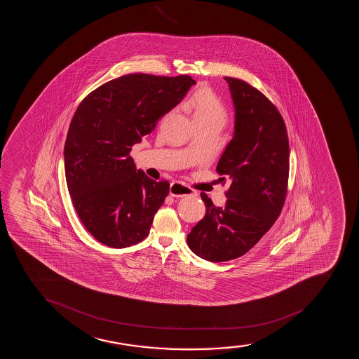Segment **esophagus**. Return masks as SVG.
Returning <instances> with one entry per match:
<instances>
[{"label": "esophagus", "mask_w": 359, "mask_h": 359, "mask_svg": "<svg viewBox=\"0 0 359 359\" xmlns=\"http://www.w3.org/2000/svg\"><path fill=\"white\" fill-rule=\"evenodd\" d=\"M195 191L190 189L188 187L183 186L180 182H173L170 186V195H172L175 198H184L189 195H194Z\"/></svg>", "instance_id": "obj_1"}]
</instances>
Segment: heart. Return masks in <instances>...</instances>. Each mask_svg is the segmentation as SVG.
<instances>
[{
	"mask_svg": "<svg viewBox=\"0 0 359 359\" xmlns=\"http://www.w3.org/2000/svg\"><path fill=\"white\" fill-rule=\"evenodd\" d=\"M188 103L193 107L195 121L219 120L223 123L226 122V107L208 87L198 88Z\"/></svg>",
	"mask_w": 359,
	"mask_h": 359,
	"instance_id": "1",
	"label": "heart"
}]
</instances>
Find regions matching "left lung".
<instances>
[{
  "mask_svg": "<svg viewBox=\"0 0 359 359\" xmlns=\"http://www.w3.org/2000/svg\"><path fill=\"white\" fill-rule=\"evenodd\" d=\"M235 105V133L217 172L231 182L227 201L215 207L205 193L206 215L187 242L203 260L224 262L244 255L280 215L289 181V137L276 105L241 79L225 76Z\"/></svg>",
  "mask_w": 359,
  "mask_h": 359,
  "instance_id": "8db88e82",
  "label": "left lung"
}]
</instances>
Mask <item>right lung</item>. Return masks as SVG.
<instances>
[{
  "instance_id": "right-lung-1",
  "label": "right lung",
  "mask_w": 359,
  "mask_h": 359,
  "mask_svg": "<svg viewBox=\"0 0 359 359\" xmlns=\"http://www.w3.org/2000/svg\"><path fill=\"white\" fill-rule=\"evenodd\" d=\"M194 83L189 75H123L76 109L65 144L67 187L81 223L100 243L130 247L149 235L170 184L136 170L129 153Z\"/></svg>"
}]
</instances>
